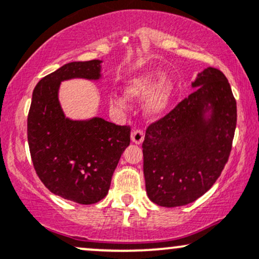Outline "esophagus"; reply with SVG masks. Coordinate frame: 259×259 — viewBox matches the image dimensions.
Wrapping results in <instances>:
<instances>
[{"label":"esophagus","mask_w":259,"mask_h":259,"mask_svg":"<svg viewBox=\"0 0 259 259\" xmlns=\"http://www.w3.org/2000/svg\"><path fill=\"white\" fill-rule=\"evenodd\" d=\"M145 134L141 132V130H134L132 133V141L136 145H141L144 142Z\"/></svg>","instance_id":"obj_1"}]
</instances>
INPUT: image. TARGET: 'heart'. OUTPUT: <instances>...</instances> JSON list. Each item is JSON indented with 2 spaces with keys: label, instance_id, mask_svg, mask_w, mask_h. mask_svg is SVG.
<instances>
[{
  "label": "heart",
  "instance_id": "heart-1",
  "mask_svg": "<svg viewBox=\"0 0 259 259\" xmlns=\"http://www.w3.org/2000/svg\"><path fill=\"white\" fill-rule=\"evenodd\" d=\"M177 89L174 80L165 78L162 70H147L129 80L126 95H113L111 107L118 112H125L129 107L127 97L132 100L147 97L142 108L145 117L150 120H158L164 117L170 108Z\"/></svg>",
  "mask_w": 259,
  "mask_h": 259
}]
</instances>
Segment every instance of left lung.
Returning a JSON list of instances; mask_svg holds the SVG:
<instances>
[{"instance_id": "left-lung-1", "label": "left lung", "mask_w": 259, "mask_h": 259, "mask_svg": "<svg viewBox=\"0 0 259 259\" xmlns=\"http://www.w3.org/2000/svg\"><path fill=\"white\" fill-rule=\"evenodd\" d=\"M194 92L147 127L142 144L148 198L180 207L204 195L229 159L236 127V101L228 79L208 67L191 82Z\"/></svg>"}]
</instances>
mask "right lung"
<instances>
[{
	"label": "right lung",
	"mask_w": 259,
	"mask_h": 259,
	"mask_svg": "<svg viewBox=\"0 0 259 259\" xmlns=\"http://www.w3.org/2000/svg\"><path fill=\"white\" fill-rule=\"evenodd\" d=\"M102 79V61L70 62L46 75L32 92L28 142L36 174L59 197L92 204L108 194L112 175L130 144V127L95 115L65 117L58 92L62 81Z\"/></svg>",
	"instance_id": "obj_1"
}]
</instances>
